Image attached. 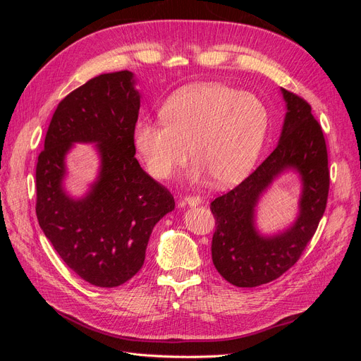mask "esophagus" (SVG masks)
<instances>
[{
	"instance_id": "obj_1",
	"label": "esophagus",
	"mask_w": 361,
	"mask_h": 361,
	"mask_svg": "<svg viewBox=\"0 0 361 361\" xmlns=\"http://www.w3.org/2000/svg\"><path fill=\"white\" fill-rule=\"evenodd\" d=\"M182 203L190 204V206H197L202 203V197L200 195H187V197L182 200Z\"/></svg>"
}]
</instances>
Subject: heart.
<instances>
[{"label":"heart","mask_w":361,"mask_h":361,"mask_svg":"<svg viewBox=\"0 0 361 361\" xmlns=\"http://www.w3.org/2000/svg\"><path fill=\"white\" fill-rule=\"evenodd\" d=\"M159 122L140 120L134 141L152 176L169 179L188 159L194 178L231 185L250 171L265 146L269 113L257 96L224 84H194L171 94Z\"/></svg>","instance_id":"obj_1"}]
</instances>
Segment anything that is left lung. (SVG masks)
<instances>
[{
    "mask_svg": "<svg viewBox=\"0 0 361 361\" xmlns=\"http://www.w3.org/2000/svg\"><path fill=\"white\" fill-rule=\"evenodd\" d=\"M281 93L288 111L277 147L238 187L211 203L212 262L223 279L238 288L265 285L297 264L329 199V154L322 128L307 101L285 89ZM290 168L300 173L303 182L300 214L285 233L262 237L254 226V207L271 180Z\"/></svg>",
    "mask_w": 361,
    "mask_h": 361,
    "instance_id": "1",
    "label": "left lung"
}]
</instances>
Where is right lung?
<instances>
[{
	"label": "right lung",
	"instance_id": "1",
	"mask_svg": "<svg viewBox=\"0 0 361 361\" xmlns=\"http://www.w3.org/2000/svg\"><path fill=\"white\" fill-rule=\"evenodd\" d=\"M129 71L102 73L59 104L36 167V215L76 276L114 288L145 264L152 231L174 209L171 192L140 167L134 133L140 93ZM73 142H96L102 171L85 198L63 192V158Z\"/></svg>",
	"mask_w": 361,
	"mask_h": 361
}]
</instances>
